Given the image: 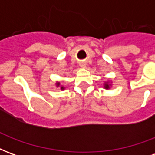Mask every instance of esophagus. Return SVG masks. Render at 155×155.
I'll list each match as a JSON object with an SVG mask.
<instances>
[{
	"label": "esophagus",
	"mask_w": 155,
	"mask_h": 155,
	"mask_svg": "<svg viewBox=\"0 0 155 155\" xmlns=\"http://www.w3.org/2000/svg\"><path fill=\"white\" fill-rule=\"evenodd\" d=\"M80 66H81V68H84L86 66V64H85V63H84V62H81V63H80Z\"/></svg>",
	"instance_id": "obj_1"
}]
</instances>
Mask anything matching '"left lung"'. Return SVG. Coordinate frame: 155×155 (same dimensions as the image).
Masks as SVG:
<instances>
[{
    "label": "left lung",
    "mask_w": 155,
    "mask_h": 155,
    "mask_svg": "<svg viewBox=\"0 0 155 155\" xmlns=\"http://www.w3.org/2000/svg\"><path fill=\"white\" fill-rule=\"evenodd\" d=\"M111 83L112 82H110V81H107V82H105L104 84V88L105 89V90H110L111 87Z\"/></svg>",
    "instance_id": "1"
}]
</instances>
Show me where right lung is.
I'll list each match as a JSON object with an SVG mask.
<instances>
[{
    "label": "right lung",
    "mask_w": 155,
    "mask_h": 155,
    "mask_svg": "<svg viewBox=\"0 0 155 155\" xmlns=\"http://www.w3.org/2000/svg\"><path fill=\"white\" fill-rule=\"evenodd\" d=\"M55 86H56V87H60L61 88V91H64V86H62V85H61V83H60V82H56V83H55Z\"/></svg>",
    "instance_id": "1"
}]
</instances>
